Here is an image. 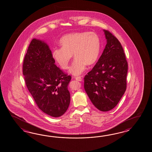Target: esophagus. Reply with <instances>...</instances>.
<instances>
[{"label": "esophagus", "instance_id": "1", "mask_svg": "<svg viewBox=\"0 0 152 152\" xmlns=\"http://www.w3.org/2000/svg\"><path fill=\"white\" fill-rule=\"evenodd\" d=\"M75 79H76V80H77L78 81H82V78L81 77H75Z\"/></svg>", "mask_w": 152, "mask_h": 152}]
</instances>
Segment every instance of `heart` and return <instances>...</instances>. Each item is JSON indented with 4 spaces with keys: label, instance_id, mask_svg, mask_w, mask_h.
<instances>
[{
    "label": "heart",
    "instance_id": "1",
    "mask_svg": "<svg viewBox=\"0 0 152 152\" xmlns=\"http://www.w3.org/2000/svg\"><path fill=\"white\" fill-rule=\"evenodd\" d=\"M61 48L53 50L52 56L63 70H67L72 54L75 58L69 72L78 76L85 70L86 65L92 66L98 59L100 50L99 37L94 32H74L64 36L60 39Z\"/></svg>",
    "mask_w": 152,
    "mask_h": 152
}]
</instances>
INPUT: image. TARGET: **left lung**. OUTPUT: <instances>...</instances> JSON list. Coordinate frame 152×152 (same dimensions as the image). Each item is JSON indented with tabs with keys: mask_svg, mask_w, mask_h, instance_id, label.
Instances as JSON below:
<instances>
[{
	"mask_svg": "<svg viewBox=\"0 0 152 152\" xmlns=\"http://www.w3.org/2000/svg\"><path fill=\"white\" fill-rule=\"evenodd\" d=\"M103 31L107 45L84 78V88L93 104L107 111L116 106L126 91L128 64L120 42L109 31Z\"/></svg>",
	"mask_w": 152,
	"mask_h": 152,
	"instance_id": "obj_1",
	"label": "left lung"
}]
</instances>
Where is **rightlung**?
<instances>
[{
	"label": "right lung",
	"instance_id": "obj_1",
	"mask_svg": "<svg viewBox=\"0 0 152 152\" xmlns=\"http://www.w3.org/2000/svg\"><path fill=\"white\" fill-rule=\"evenodd\" d=\"M22 71L26 86L42 111L54 118L66 111L70 103L67 86L71 77L56 66L44 41L34 38L31 42Z\"/></svg>",
	"mask_w": 152,
	"mask_h": 152
}]
</instances>
